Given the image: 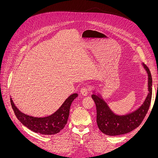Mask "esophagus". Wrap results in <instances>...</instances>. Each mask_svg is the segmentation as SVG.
Instances as JSON below:
<instances>
[{
  "label": "esophagus",
  "mask_w": 158,
  "mask_h": 158,
  "mask_svg": "<svg viewBox=\"0 0 158 158\" xmlns=\"http://www.w3.org/2000/svg\"><path fill=\"white\" fill-rule=\"evenodd\" d=\"M89 93V89L86 87H84L80 89V94H82L84 96H86V95Z\"/></svg>",
  "instance_id": "1"
}]
</instances>
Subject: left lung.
Segmentation results:
<instances>
[{"mask_svg": "<svg viewBox=\"0 0 158 158\" xmlns=\"http://www.w3.org/2000/svg\"><path fill=\"white\" fill-rule=\"evenodd\" d=\"M148 75V93L144 102L135 111L124 114L114 113L105 101L101 92L93 91L92 98L97 111L96 121L101 132L109 136H118L131 132L139 126L149 109L152 94V78L148 66L142 63Z\"/></svg>", "mask_w": 158, "mask_h": 158, "instance_id": "8db88e82", "label": "left lung"}]
</instances>
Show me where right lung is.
Listing matches in <instances>:
<instances>
[{"mask_svg":"<svg viewBox=\"0 0 158 158\" xmlns=\"http://www.w3.org/2000/svg\"><path fill=\"white\" fill-rule=\"evenodd\" d=\"M78 95L77 93L71 94L55 113L45 117H32L21 112L16 107L11 98L10 103L14 114L23 125L34 132L51 135L59 132L64 128L69 117L71 104Z\"/></svg>","mask_w":158,"mask_h":158,"instance_id":"obj_1","label":"right lung"}]
</instances>
